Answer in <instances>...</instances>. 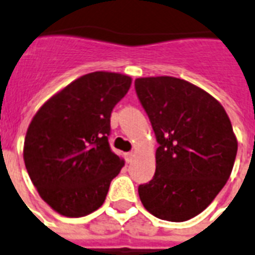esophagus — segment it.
<instances>
[{
    "label": "esophagus",
    "mask_w": 255,
    "mask_h": 255,
    "mask_svg": "<svg viewBox=\"0 0 255 255\" xmlns=\"http://www.w3.org/2000/svg\"><path fill=\"white\" fill-rule=\"evenodd\" d=\"M133 156H134V152H126V154H125L126 163L131 162V160H133Z\"/></svg>",
    "instance_id": "34e87169"
}]
</instances>
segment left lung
I'll use <instances>...</instances> for the list:
<instances>
[{
    "mask_svg": "<svg viewBox=\"0 0 255 255\" xmlns=\"http://www.w3.org/2000/svg\"><path fill=\"white\" fill-rule=\"evenodd\" d=\"M134 85L159 143L155 175L138 187L139 199L158 219L187 221L231 176L238 146L231 120L215 97L178 77H140Z\"/></svg>",
    "mask_w": 255,
    "mask_h": 255,
    "instance_id": "1",
    "label": "left lung"
}]
</instances>
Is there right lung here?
Masks as SVG:
<instances>
[{
	"mask_svg": "<svg viewBox=\"0 0 255 255\" xmlns=\"http://www.w3.org/2000/svg\"><path fill=\"white\" fill-rule=\"evenodd\" d=\"M131 77L97 72L79 77L40 107L28 125L23 160L39 196L67 217L99 209L125 162L111 150V115Z\"/></svg>",
	"mask_w": 255,
	"mask_h": 255,
	"instance_id": "1",
	"label": "right lung"
}]
</instances>
